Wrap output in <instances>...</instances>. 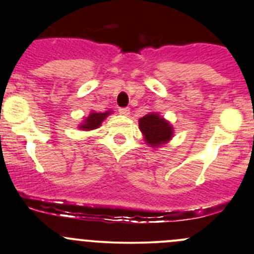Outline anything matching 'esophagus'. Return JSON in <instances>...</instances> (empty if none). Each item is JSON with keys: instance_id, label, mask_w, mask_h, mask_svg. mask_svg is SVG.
<instances>
[{"instance_id": "esophagus-1", "label": "esophagus", "mask_w": 254, "mask_h": 254, "mask_svg": "<svg viewBox=\"0 0 254 254\" xmlns=\"http://www.w3.org/2000/svg\"><path fill=\"white\" fill-rule=\"evenodd\" d=\"M119 114L125 115V117H127V115L130 114V109L129 108H119Z\"/></svg>"}]
</instances>
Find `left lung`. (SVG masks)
Returning <instances> with one entry per match:
<instances>
[{
  "label": "left lung",
  "mask_w": 254,
  "mask_h": 254,
  "mask_svg": "<svg viewBox=\"0 0 254 254\" xmlns=\"http://www.w3.org/2000/svg\"><path fill=\"white\" fill-rule=\"evenodd\" d=\"M139 127L145 135L146 142L152 147L163 145L172 137L173 129L157 114H147L139 120Z\"/></svg>",
  "instance_id": "left-lung-1"
}]
</instances>
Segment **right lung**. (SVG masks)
<instances>
[{
    "mask_svg": "<svg viewBox=\"0 0 254 254\" xmlns=\"http://www.w3.org/2000/svg\"><path fill=\"white\" fill-rule=\"evenodd\" d=\"M111 114V112H106V113H91L88 118H86L83 124L81 125V129L83 130H93L97 129L99 125L102 124L104 119L107 118V115Z\"/></svg>",
    "mask_w": 254,
    "mask_h": 254,
    "instance_id": "obj_1",
    "label": "right lung"
}]
</instances>
